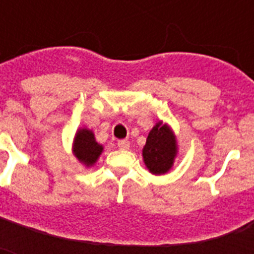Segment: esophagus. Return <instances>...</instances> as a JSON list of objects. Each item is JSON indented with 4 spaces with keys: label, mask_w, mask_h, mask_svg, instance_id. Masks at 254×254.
<instances>
[{
    "label": "esophagus",
    "mask_w": 254,
    "mask_h": 254,
    "mask_svg": "<svg viewBox=\"0 0 254 254\" xmlns=\"http://www.w3.org/2000/svg\"><path fill=\"white\" fill-rule=\"evenodd\" d=\"M117 146H119L120 149H123V150H127V149L130 147V142H129L127 139H120L119 142H117Z\"/></svg>",
    "instance_id": "1"
}]
</instances>
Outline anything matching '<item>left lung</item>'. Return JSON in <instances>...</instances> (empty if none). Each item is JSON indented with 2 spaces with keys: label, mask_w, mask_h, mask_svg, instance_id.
I'll return each mask as SVG.
<instances>
[{
  "label": "left lung",
  "mask_w": 254,
  "mask_h": 254,
  "mask_svg": "<svg viewBox=\"0 0 254 254\" xmlns=\"http://www.w3.org/2000/svg\"><path fill=\"white\" fill-rule=\"evenodd\" d=\"M177 153V138L171 127L162 121L155 124L142 150L143 162L149 171L155 175L166 174L173 167Z\"/></svg>",
  "instance_id": "8db88e82"
}]
</instances>
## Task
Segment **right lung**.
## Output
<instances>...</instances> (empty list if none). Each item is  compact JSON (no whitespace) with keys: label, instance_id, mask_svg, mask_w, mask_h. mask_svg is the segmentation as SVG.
<instances>
[{"label":"right lung","instance_id":"add662e5","mask_svg":"<svg viewBox=\"0 0 254 254\" xmlns=\"http://www.w3.org/2000/svg\"><path fill=\"white\" fill-rule=\"evenodd\" d=\"M73 154L79 159V162L85 165L87 167L93 166L96 161L99 159L100 154L103 153L104 147L96 142L95 134L92 130L83 127L76 131L73 139Z\"/></svg>","mask_w":254,"mask_h":254}]
</instances>
